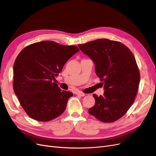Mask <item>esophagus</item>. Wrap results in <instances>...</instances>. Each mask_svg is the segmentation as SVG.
<instances>
[{
  "instance_id": "34e87169",
  "label": "esophagus",
  "mask_w": 156,
  "mask_h": 156,
  "mask_svg": "<svg viewBox=\"0 0 156 156\" xmlns=\"http://www.w3.org/2000/svg\"><path fill=\"white\" fill-rule=\"evenodd\" d=\"M75 94H76L77 96H81V97H83V96H85V94H84L83 92H80V91H77L76 92H75Z\"/></svg>"
}]
</instances>
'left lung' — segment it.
Wrapping results in <instances>:
<instances>
[{"instance_id": "8db88e82", "label": "left lung", "mask_w": 156, "mask_h": 156, "mask_svg": "<svg viewBox=\"0 0 156 156\" xmlns=\"http://www.w3.org/2000/svg\"><path fill=\"white\" fill-rule=\"evenodd\" d=\"M79 48L95 64L98 77L104 84L103 96L94 94L95 105L90 115L103 122L123 116L133 104L140 83V73L131 51L120 42L98 39Z\"/></svg>"}]
</instances>
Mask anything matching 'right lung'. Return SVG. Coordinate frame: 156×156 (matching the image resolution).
Masks as SVG:
<instances>
[{
  "mask_svg": "<svg viewBox=\"0 0 156 156\" xmlns=\"http://www.w3.org/2000/svg\"><path fill=\"white\" fill-rule=\"evenodd\" d=\"M77 47L43 41L28 45L13 65V89L23 109L32 119L53 120L64 112L73 96L62 90L56 79Z\"/></svg>",
  "mask_w": 156,
  "mask_h": 156,
  "instance_id": "right-lung-1",
  "label": "right lung"
}]
</instances>
